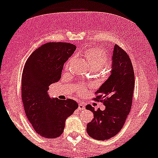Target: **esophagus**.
<instances>
[{
  "label": "esophagus",
  "mask_w": 158,
  "mask_h": 158,
  "mask_svg": "<svg viewBox=\"0 0 158 158\" xmlns=\"http://www.w3.org/2000/svg\"><path fill=\"white\" fill-rule=\"evenodd\" d=\"M85 104L83 102L80 103H79V106H78V109L79 110H83L84 109H85Z\"/></svg>",
  "instance_id": "esophagus-1"
}]
</instances>
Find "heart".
Instances as JSON below:
<instances>
[{
	"label": "heart",
	"instance_id": "1",
	"mask_svg": "<svg viewBox=\"0 0 158 158\" xmlns=\"http://www.w3.org/2000/svg\"><path fill=\"white\" fill-rule=\"evenodd\" d=\"M84 56L93 70H100L109 63V56L106 52L100 47H91L87 49L84 52ZM68 64L69 62L66 64V68H68ZM85 88V84H81L77 87L76 91L79 94H82L86 90Z\"/></svg>",
	"mask_w": 158,
	"mask_h": 158
}]
</instances>
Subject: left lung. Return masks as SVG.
Listing matches in <instances>:
<instances>
[{
	"label": "left lung",
	"mask_w": 158,
	"mask_h": 158,
	"mask_svg": "<svg viewBox=\"0 0 158 158\" xmlns=\"http://www.w3.org/2000/svg\"><path fill=\"white\" fill-rule=\"evenodd\" d=\"M111 74L96 92V101L106 106L103 111H95L87 105L85 109L94 113V118L87 124L88 135L95 139L105 140L114 137L124 127L130 112L135 89V73L127 53L115 44L112 57Z\"/></svg>",
	"instance_id": "8db88e82"
}]
</instances>
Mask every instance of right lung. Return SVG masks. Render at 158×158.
<instances>
[{"mask_svg": "<svg viewBox=\"0 0 158 158\" xmlns=\"http://www.w3.org/2000/svg\"><path fill=\"white\" fill-rule=\"evenodd\" d=\"M76 49L66 42H49L34 51L26 62L21 79V96L27 117L38 135L60 137L67 118L78 104L68 98H49V86L59 81L64 63Z\"/></svg>", "mask_w": 158, "mask_h": 158, "instance_id": "1", "label": "right lung"}]
</instances>
